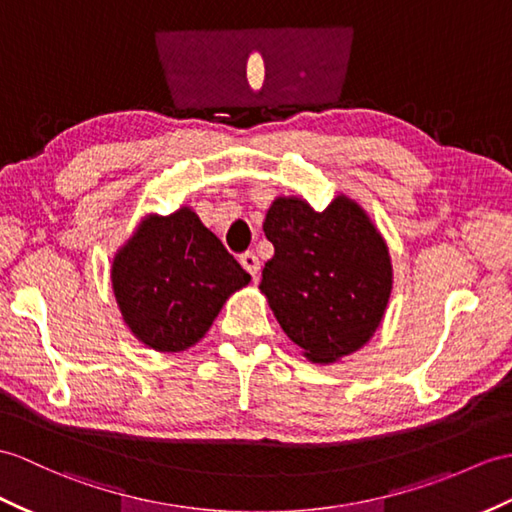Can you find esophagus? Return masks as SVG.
<instances>
[{"label": "esophagus", "instance_id": "1", "mask_svg": "<svg viewBox=\"0 0 512 512\" xmlns=\"http://www.w3.org/2000/svg\"><path fill=\"white\" fill-rule=\"evenodd\" d=\"M240 264L244 266V270L248 275H253V279H257V272H259V259L253 251H246L240 255Z\"/></svg>", "mask_w": 512, "mask_h": 512}]
</instances>
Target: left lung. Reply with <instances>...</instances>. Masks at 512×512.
I'll use <instances>...</instances> for the list:
<instances>
[{"instance_id":"8db88e82","label":"left lung","mask_w":512,"mask_h":512,"mask_svg":"<svg viewBox=\"0 0 512 512\" xmlns=\"http://www.w3.org/2000/svg\"><path fill=\"white\" fill-rule=\"evenodd\" d=\"M264 233L275 255L259 290L305 358L331 364L364 347L384 318L392 266L384 237L358 202L338 196L314 211L303 198H277Z\"/></svg>"}]
</instances>
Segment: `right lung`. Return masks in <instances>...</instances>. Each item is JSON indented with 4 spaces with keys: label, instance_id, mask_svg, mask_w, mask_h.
<instances>
[{
    "label": "right lung",
    "instance_id": "add662e5",
    "mask_svg": "<svg viewBox=\"0 0 512 512\" xmlns=\"http://www.w3.org/2000/svg\"><path fill=\"white\" fill-rule=\"evenodd\" d=\"M124 323L154 351H185L207 334L229 296L251 275L196 213L148 216L113 259Z\"/></svg>",
    "mask_w": 512,
    "mask_h": 512
}]
</instances>
